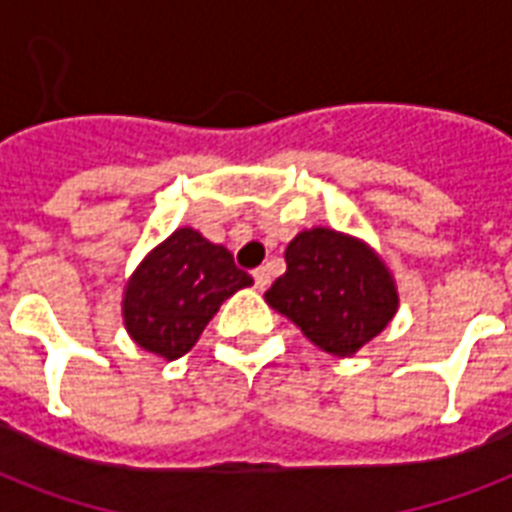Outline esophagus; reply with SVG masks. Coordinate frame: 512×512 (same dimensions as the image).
I'll use <instances>...</instances> for the list:
<instances>
[{"instance_id": "esophagus-1", "label": "esophagus", "mask_w": 512, "mask_h": 512, "mask_svg": "<svg viewBox=\"0 0 512 512\" xmlns=\"http://www.w3.org/2000/svg\"><path fill=\"white\" fill-rule=\"evenodd\" d=\"M252 276H255L257 289H265L268 284H271V273H268V268H255V273H252Z\"/></svg>"}]
</instances>
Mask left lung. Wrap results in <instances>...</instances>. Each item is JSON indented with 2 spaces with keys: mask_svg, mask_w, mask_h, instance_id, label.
<instances>
[{
  "mask_svg": "<svg viewBox=\"0 0 512 512\" xmlns=\"http://www.w3.org/2000/svg\"><path fill=\"white\" fill-rule=\"evenodd\" d=\"M284 260L265 303L329 356L350 358L396 316V279L366 241L319 225L297 233Z\"/></svg>",
  "mask_w": 512,
  "mask_h": 512,
  "instance_id": "left-lung-1",
  "label": "left lung"
}]
</instances>
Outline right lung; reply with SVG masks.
<instances>
[{"mask_svg": "<svg viewBox=\"0 0 512 512\" xmlns=\"http://www.w3.org/2000/svg\"><path fill=\"white\" fill-rule=\"evenodd\" d=\"M244 287H252V276L236 268L228 249L193 228H177L132 271L122 297L124 329L135 345L175 361Z\"/></svg>", "mask_w": 512, "mask_h": 512, "instance_id": "add662e5", "label": "right lung"}]
</instances>
